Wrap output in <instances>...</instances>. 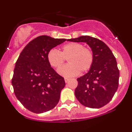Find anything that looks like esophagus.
Returning <instances> with one entry per match:
<instances>
[{
    "label": "esophagus",
    "instance_id": "34e87169",
    "mask_svg": "<svg viewBox=\"0 0 132 132\" xmlns=\"http://www.w3.org/2000/svg\"><path fill=\"white\" fill-rule=\"evenodd\" d=\"M64 80H65V82H66V83H67V82H68L69 80H70V78H64Z\"/></svg>",
    "mask_w": 132,
    "mask_h": 132
}]
</instances>
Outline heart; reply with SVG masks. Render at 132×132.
<instances>
[{"label":"heart","mask_w":132,"mask_h":132,"mask_svg":"<svg viewBox=\"0 0 132 132\" xmlns=\"http://www.w3.org/2000/svg\"><path fill=\"white\" fill-rule=\"evenodd\" d=\"M66 59L69 64L59 69L58 73L66 77H74L91 69L94 54L91 49L78 43H70L62 46L60 52L52 49L47 54L48 62L54 68L61 67Z\"/></svg>","instance_id":"1"}]
</instances>
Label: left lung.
I'll return each instance as SVG.
<instances>
[{
    "label": "left lung",
    "mask_w": 132,
    "mask_h": 132,
    "mask_svg": "<svg viewBox=\"0 0 132 132\" xmlns=\"http://www.w3.org/2000/svg\"><path fill=\"white\" fill-rule=\"evenodd\" d=\"M68 41L86 43L94 54L89 71L77 78L76 98L87 107H103L112 99L119 86V71L115 57L107 45L97 38L82 36Z\"/></svg>",
    "instance_id": "obj_1"
}]
</instances>
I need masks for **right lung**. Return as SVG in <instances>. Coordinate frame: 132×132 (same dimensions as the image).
<instances>
[{"label": "right lung", "mask_w": 132, "mask_h": 132, "mask_svg": "<svg viewBox=\"0 0 132 132\" xmlns=\"http://www.w3.org/2000/svg\"><path fill=\"white\" fill-rule=\"evenodd\" d=\"M66 39L40 36L29 43L16 62L11 83L17 99L36 114L54 109L65 81L48 63L47 54Z\"/></svg>", "instance_id": "1"}]
</instances>
